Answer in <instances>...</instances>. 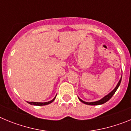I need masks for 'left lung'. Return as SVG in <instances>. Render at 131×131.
<instances>
[{
	"mask_svg": "<svg viewBox=\"0 0 131 131\" xmlns=\"http://www.w3.org/2000/svg\"><path fill=\"white\" fill-rule=\"evenodd\" d=\"M122 78V77H121ZM121 78L120 79L119 81L118 82L117 84L116 87L115 88V89H113V91H112V92H110V93H109L107 95H106V96H104L103 98H102L101 100H98V101H96V102H86L83 101V100H82L81 99H80L79 98V100L81 102L84 103V104H88V105H92V106H96V105H100V104H104V103H106V102L108 101L111 98H112V96H113V95L115 94V92H116V91L117 90L118 87H119V86L120 85V83H121Z\"/></svg>",
	"mask_w": 131,
	"mask_h": 131,
	"instance_id": "left-lung-1",
	"label": "left lung"
}]
</instances>
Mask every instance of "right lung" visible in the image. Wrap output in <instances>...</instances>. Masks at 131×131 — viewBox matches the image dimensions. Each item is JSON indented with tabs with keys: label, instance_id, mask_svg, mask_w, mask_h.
<instances>
[{
	"label": "right lung",
	"instance_id": "obj_1",
	"mask_svg": "<svg viewBox=\"0 0 131 131\" xmlns=\"http://www.w3.org/2000/svg\"><path fill=\"white\" fill-rule=\"evenodd\" d=\"M56 97V96L54 97V99H52V100H50V101L49 102H27V103H29V104L34 105V106H45V105L49 104L55 100Z\"/></svg>",
	"mask_w": 131,
	"mask_h": 131
}]
</instances>
